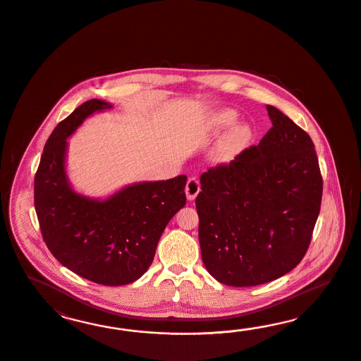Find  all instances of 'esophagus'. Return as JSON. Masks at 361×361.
I'll return each mask as SVG.
<instances>
[{"mask_svg": "<svg viewBox=\"0 0 361 361\" xmlns=\"http://www.w3.org/2000/svg\"><path fill=\"white\" fill-rule=\"evenodd\" d=\"M200 189H201V188H200V183H198V180H197L196 177H190V178L188 180V183H186V198H188L189 201H193V200L196 198L197 195L200 193Z\"/></svg>", "mask_w": 361, "mask_h": 361, "instance_id": "34e87169", "label": "esophagus"}]
</instances>
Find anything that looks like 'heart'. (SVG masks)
<instances>
[{"instance_id": "obj_1", "label": "heart", "mask_w": 361, "mask_h": 361, "mask_svg": "<svg viewBox=\"0 0 361 361\" xmlns=\"http://www.w3.org/2000/svg\"><path fill=\"white\" fill-rule=\"evenodd\" d=\"M238 115L233 109H222L217 112L213 119L212 126L216 131H225L230 128L234 123H237ZM252 128L247 124H240L234 127L231 131L222 139L219 147V159L224 161H229L234 159L238 153L242 152L252 140Z\"/></svg>"}]
</instances>
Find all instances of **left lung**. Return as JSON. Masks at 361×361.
<instances>
[{"label": "left lung", "instance_id": "obj_1", "mask_svg": "<svg viewBox=\"0 0 361 361\" xmlns=\"http://www.w3.org/2000/svg\"><path fill=\"white\" fill-rule=\"evenodd\" d=\"M273 127L258 145L200 177L196 198L202 262L219 282L267 283L308 250L323 178L315 145L283 112L267 106Z\"/></svg>", "mask_w": 361, "mask_h": 361}]
</instances>
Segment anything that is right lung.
<instances>
[{
	"mask_svg": "<svg viewBox=\"0 0 361 361\" xmlns=\"http://www.w3.org/2000/svg\"><path fill=\"white\" fill-rule=\"evenodd\" d=\"M111 107L91 99L55 127L34 177V207L59 262L91 282L123 286L151 266L165 226L185 205L186 176L133 184L104 201L75 193L66 177V139L95 111Z\"/></svg>",
	"mask_w": 361,
	"mask_h": 361,
	"instance_id": "1",
	"label": "right lung"
}]
</instances>
